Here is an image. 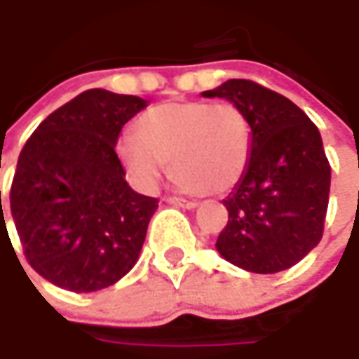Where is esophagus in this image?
<instances>
[{"instance_id": "esophagus-1", "label": "esophagus", "mask_w": 359, "mask_h": 359, "mask_svg": "<svg viewBox=\"0 0 359 359\" xmlns=\"http://www.w3.org/2000/svg\"><path fill=\"white\" fill-rule=\"evenodd\" d=\"M168 203L177 205V208H184V210H194V208H198V203H196V201L182 200V198H168Z\"/></svg>"}]
</instances>
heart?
<instances>
[{"label":"heart","instance_id":"b5f03b06","mask_svg":"<svg viewBox=\"0 0 359 359\" xmlns=\"http://www.w3.org/2000/svg\"><path fill=\"white\" fill-rule=\"evenodd\" d=\"M135 133L116 140V156L130 180L154 189L168 170L177 186L205 196L226 194L240 182L250 158V126L238 107L172 102L144 111Z\"/></svg>","mask_w":359,"mask_h":359}]
</instances>
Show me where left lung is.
<instances>
[{"label": "left lung", "instance_id": "8db88e82", "mask_svg": "<svg viewBox=\"0 0 359 359\" xmlns=\"http://www.w3.org/2000/svg\"><path fill=\"white\" fill-rule=\"evenodd\" d=\"M203 97H222L250 126V158L224 205L228 226L215 250L229 264L278 273L322 240L332 170L322 135L294 102L248 79H228Z\"/></svg>", "mask_w": 359, "mask_h": 359}]
</instances>
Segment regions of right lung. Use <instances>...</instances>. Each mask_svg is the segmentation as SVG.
<instances>
[{
	"mask_svg": "<svg viewBox=\"0 0 359 359\" xmlns=\"http://www.w3.org/2000/svg\"><path fill=\"white\" fill-rule=\"evenodd\" d=\"M144 107L137 95L83 91L43 119L21 149L11 215L29 266L57 287L104 290L140 257L158 200L126 182L116 140Z\"/></svg>",
	"mask_w": 359,
	"mask_h": 359,
	"instance_id": "right-lung-1",
	"label": "right lung"
}]
</instances>
